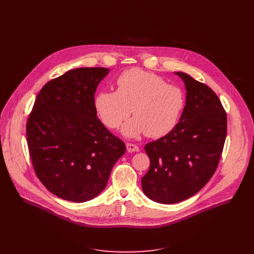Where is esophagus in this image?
<instances>
[{
    "instance_id": "obj_1",
    "label": "esophagus",
    "mask_w": 254,
    "mask_h": 254,
    "mask_svg": "<svg viewBox=\"0 0 254 254\" xmlns=\"http://www.w3.org/2000/svg\"><path fill=\"white\" fill-rule=\"evenodd\" d=\"M126 147H127V150L129 152H135V151H138L139 150V146L135 144H131V143H127L126 144Z\"/></svg>"
}]
</instances>
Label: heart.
Returning a JSON list of instances; mask_svg holds the SVG:
<instances>
[{"label":"heart","instance_id":"1","mask_svg":"<svg viewBox=\"0 0 254 254\" xmlns=\"http://www.w3.org/2000/svg\"><path fill=\"white\" fill-rule=\"evenodd\" d=\"M116 85V91L101 92L95 100L96 109L108 127L117 129L132 112L134 118L122 128L126 137L145 134L159 138L175 128L186 104L180 87L137 68L122 73Z\"/></svg>","mask_w":254,"mask_h":254}]
</instances>
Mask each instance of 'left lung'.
Returning a JSON list of instances; mask_svg holds the SVG:
<instances>
[{"label":"left lung","instance_id":"left-lung-1","mask_svg":"<svg viewBox=\"0 0 254 254\" xmlns=\"http://www.w3.org/2000/svg\"><path fill=\"white\" fill-rule=\"evenodd\" d=\"M186 106L179 123L145 145L150 160L142 189L153 201L172 204L199 191L216 171L227 135V115L217 95L184 72Z\"/></svg>","mask_w":254,"mask_h":254}]
</instances>
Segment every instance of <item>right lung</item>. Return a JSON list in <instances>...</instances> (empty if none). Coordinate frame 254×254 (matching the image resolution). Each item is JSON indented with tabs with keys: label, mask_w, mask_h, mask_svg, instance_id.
Wrapping results in <instances>:
<instances>
[{
	"label": "right lung",
	"mask_w": 254,
	"mask_h": 254,
	"mask_svg": "<svg viewBox=\"0 0 254 254\" xmlns=\"http://www.w3.org/2000/svg\"><path fill=\"white\" fill-rule=\"evenodd\" d=\"M105 67L71 69L39 92L26 124L37 177L57 196L74 202L101 193L125 144L97 118L95 93Z\"/></svg>",
	"instance_id": "obj_1"
}]
</instances>
